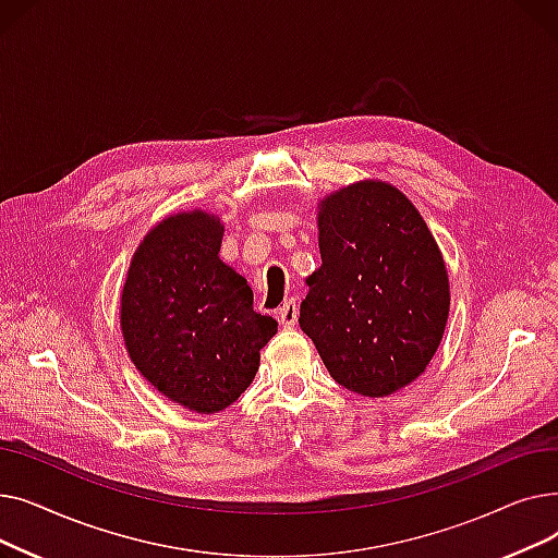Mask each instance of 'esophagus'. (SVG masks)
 <instances>
[{
    "label": "esophagus",
    "instance_id": "obj_1",
    "mask_svg": "<svg viewBox=\"0 0 558 558\" xmlns=\"http://www.w3.org/2000/svg\"><path fill=\"white\" fill-rule=\"evenodd\" d=\"M278 320L284 326V328H294L296 326V318H299V303L291 299V301H284L282 307L276 312Z\"/></svg>",
    "mask_w": 558,
    "mask_h": 558
}]
</instances>
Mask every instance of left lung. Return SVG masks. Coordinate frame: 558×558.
Wrapping results in <instances>:
<instances>
[{
	"instance_id": "8db88e82",
	"label": "left lung",
	"mask_w": 558,
	"mask_h": 558,
	"mask_svg": "<svg viewBox=\"0 0 558 558\" xmlns=\"http://www.w3.org/2000/svg\"><path fill=\"white\" fill-rule=\"evenodd\" d=\"M318 251L299 324L335 383L368 398L412 385L450 312L446 262L414 203L383 181L341 187L318 203Z\"/></svg>"
}]
</instances>
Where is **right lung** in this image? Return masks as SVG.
Wrapping results in <instances>:
<instances>
[{"label": "right lung", "instance_id": "add662e5", "mask_svg": "<svg viewBox=\"0 0 558 558\" xmlns=\"http://www.w3.org/2000/svg\"><path fill=\"white\" fill-rule=\"evenodd\" d=\"M221 238L223 223L210 213L162 219L133 253L120 303L135 368L196 414L238 400L278 332V320L253 310L246 280L219 259Z\"/></svg>", "mask_w": 558, "mask_h": 558}]
</instances>
